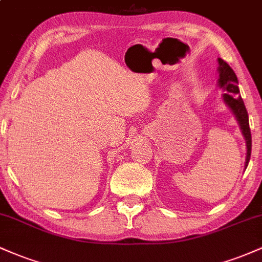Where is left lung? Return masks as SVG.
<instances>
[{
    "mask_svg": "<svg viewBox=\"0 0 262 262\" xmlns=\"http://www.w3.org/2000/svg\"><path fill=\"white\" fill-rule=\"evenodd\" d=\"M218 71H219V80L218 85L221 89L224 90V102L227 106L230 108L231 112L235 116L239 127L242 129V133L244 135L246 140V161H245V169L248 167L249 160H250L251 155V132L249 127V116L248 111H246L244 101L240 97L239 87H237V77L233 69L230 68L223 59L218 58Z\"/></svg>",
    "mask_w": 262,
    "mask_h": 262,
    "instance_id": "1",
    "label": "left lung"
}]
</instances>
